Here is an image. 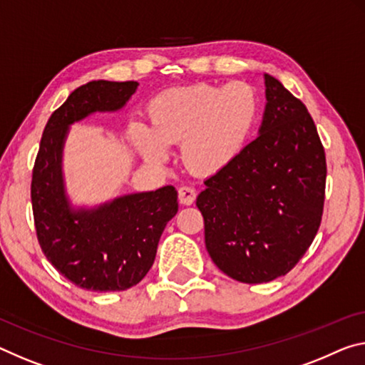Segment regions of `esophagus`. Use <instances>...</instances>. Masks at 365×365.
I'll use <instances>...</instances> for the list:
<instances>
[{
	"label": "esophagus",
	"mask_w": 365,
	"mask_h": 365,
	"mask_svg": "<svg viewBox=\"0 0 365 365\" xmlns=\"http://www.w3.org/2000/svg\"><path fill=\"white\" fill-rule=\"evenodd\" d=\"M178 200H180L182 205H187V206L188 205H193L195 200H196L195 188L187 187V185H185V187L178 188Z\"/></svg>",
	"instance_id": "esophagus-1"
}]
</instances>
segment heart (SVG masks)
<instances>
[{"label":"heart","instance_id":"heart-1","mask_svg":"<svg viewBox=\"0 0 365 365\" xmlns=\"http://www.w3.org/2000/svg\"><path fill=\"white\" fill-rule=\"evenodd\" d=\"M250 86L196 84L162 92L149 106L151 128L133 126V140L149 160L164 162L182 143V162L195 173H216L244 149L257 120Z\"/></svg>","mask_w":365,"mask_h":365}]
</instances>
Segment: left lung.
<instances>
[{"instance_id": "1", "label": "left lung", "mask_w": 365, "mask_h": 365, "mask_svg": "<svg viewBox=\"0 0 365 365\" xmlns=\"http://www.w3.org/2000/svg\"><path fill=\"white\" fill-rule=\"evenodd\" d=\"M264 88L257 140L206 178L196 198L214 264L247 284L273 281L297 264L325 201V149L307 107L269 74Z\"/></svg>"}]
</instances>
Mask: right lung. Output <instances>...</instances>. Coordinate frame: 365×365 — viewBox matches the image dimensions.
<instances>
[{
  "mask_svg": "<svg viewBox=\"0 0 365 365\" xmlns=\"http://www.w3.org/2000/svg\"><path fill=\"white\" fill-rule=\"evenodd\" d=\"M136 81H91L73 91L45 126L31 198L37 239L48 262L88 291H126L154 263L167 222L178 211L172 185L130 193L96 207H73L63 180V146L69 126L96 112H117L138 89Z\"/></svg>",
  "mask_w": 365,
  "mask_h": 365,
  "instance_id": "right-lung-1",
  "label": "right lung"
}]
</instances>
